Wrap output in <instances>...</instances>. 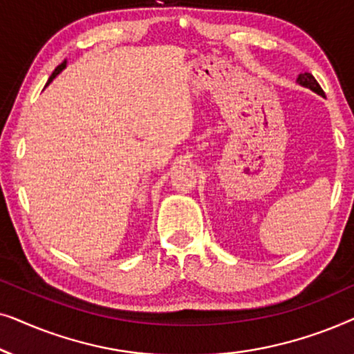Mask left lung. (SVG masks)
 Segmentation results:
<instances>
[{
  "label": "left lung",
  "mask_w": 354,
  "mask_h": 354,
  "mask_svg": "<svg viewBox=\"0 0 354 354\" xmlns=\"http://www.w3.org/2000/svg\"><path fill=\"white\" fill-rule=\"evenodd\" d=\"M298 82H299V85L308 86V88H311L313 91H316L317 95H322L324 96V90L321 88V85L317 84V80L314 79L313 74H308V72H304V74H301V75L298 77Z\"/></svg>",
  "instance_id": "8db88e82"
}]
</instances>
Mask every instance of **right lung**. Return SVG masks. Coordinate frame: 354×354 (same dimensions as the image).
<instances>
[{"label": "right lung", "mask_w": 354, "mask_h": 354, "mask_svg": "<svg viewBox=\"0 0 354 354\" xmlns=\"http://www.w3.org/2000/svg\"><path fill=\"white\" fill-rule=\"evenodd\" d=\"M64 67H66V61H64V62H62V64H59V66H57V67H56V69H55V72H53V74H51V77H50V80H48V84H50V82H51L53 79H55V77H56L57 74H59V72H61L62 69H64ZM48 84H46V85H48Z\"/></svg>", "instance_id": "1"}]
</instances>
